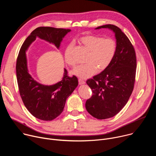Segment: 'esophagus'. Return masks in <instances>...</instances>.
<instances>
[{"instance_id":"esophagus-1","label":"esophagus","mask_w":156,"mask_h":156,"mask_svg":"<svg viewBox=\"0 0 156 156\" xmlns=\"http://www.w3.org/2000/svg\"><path fill=\"white\" fill-rule=\"evenodd\" d=\"M78 82H79L80 84H85V83H86V81L84 80H83V79H81V78L78 79Z\"/></svg>"}]
</instances>
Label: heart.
Wrapping results in <instances>:
<instances>
[{
  "label": "heart",
  "instance_id": "b5f03b06",
  "mask_svg": "<svg viewBox=\"0 0 156 156\" xmlns=\"http://www.w3.org/2000/svg\"><path fill=\"white\" fill-rule=\"evenodd\" d=\"M84 47L89 51L86 62L87 63L76 67L72 73L81 78H87L98 71L105 70L112 62L117 52V43L112 37H105L86 35L80 39ZM73 44H69L65 52L66 63L74 66L76 62L72 57Z\"/></svg>",
  "mask_w": 156,
  "mask_h": 156
}]
</instances>
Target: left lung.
Listing matches in <instances>:
<instances>
[{
	"label": "left lung",
	"instance_id": "1",
	"mask_svg": "<svg viewBox=\"0 0 156 156\" xmlns=\"http://www.w3.org/2000/svg\"><path fill=\"white\" fill-rule=\"evenodd\" d=\"M109 28L115 35L117 49L115 57L102 72L87 80L93 95L85 104L88 113L98 119L117 115L127 103L135 85L136 57L134 47L115 25H105L96 29Z\"/></svg>",
	"mask_w": 156,
	"mask_h": 156
}]
</instances>
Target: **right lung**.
<instances>
[{"label":"right lung","instance_id":"obj_1","mask_svg":"<svg viewBox=\"0 0 156 156\" xmlns=\"http://www.w3.org/2000/svg\"><path fill=\"white\" fill-rule=\"evenodd\" d=\"M70 31L49 27H38L26 39L20 50L16 64L20 94L29 112L40 120H52L63 112L66 99L78 84V78L74 75L69 76L65 69L62 81L54 85L37 83L28 73L25 51L36 37L55 44L58 48L63 37Z\"/></svg>","mask_w":156,"mask_h":156}]
</instances>
